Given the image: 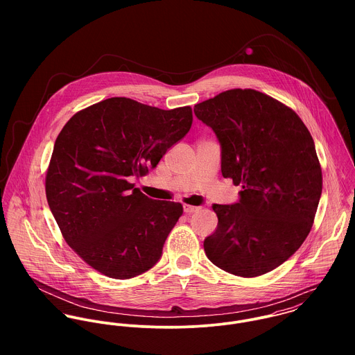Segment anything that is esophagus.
Here are the masks:
<instances>
[{"mask_svg":"<svg viewBox=\"0 0 355 355\" xmlns=\"http://www.w3.org/2000/svg\"><path fill=\"white\" fill-rule=\"evenodd\" d=\"M183 210H184V213H194V211L200 210V207H197V206H191V205H187V203H184V205H183Z\"/></svg>","mask_w":355,"mask_h":355,"instance_id":"esophagus-1","label":"esophagus"}]
</instances>
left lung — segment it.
<instances>
[{
	"instance_id": "1",
	"label": "left lung",
	"mask_w": 355,
	"mask_h": 355,
	"mask_svg": "<svg viewBox=\"0 0 355 355\" xmlns=\"http://www.w3.org/2000/svg\"><path fill=\"white\" fill-rule=\"evenodd\" d=\"M194 113L220 142L223 176L242 187L238 202L211 206L218 224L205 253L236 276L268 273L311 230L322 191L313 138L293 109L252 89L220 93Z\"/></svg>"
}]
</instances>
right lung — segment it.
Listing matches in <instances>:
<instances>
[{
    "label": "right lung",
    "instance_id": "obj_1",
    "mask_svg": "<svg viewBox=\"0 0 355 355\" xmlns=\"http://www.w3.org/2000/svg\"><path fill=\"white\" fill-rule=\"evenodd\" d=\"M190 106L158 109L125 97L73 114L58 134L46 173L57 225L86 263L113 279L153 268L183 213L134 187L190 131Z\"/></svg>",
    "mask_w": 355,
    "mask_h": 355
}]
</instances>
